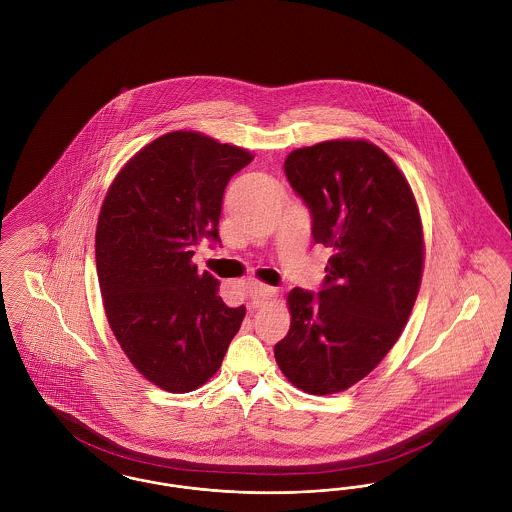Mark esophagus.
<instances>
[{
  "label": "esophagus",
  "instance_id": "esophagus-1",
  "mask_svg": "<svg viewBox=\"0 0 512 512\" xmlns=\"http://www.w3.org/2000/svg\"><path fill=\"white\" fill-rule=\"evenodd\" d=\"M251 305L253 307H263V305H267L268 301H272L278 292H276V288H270V286H263V284H257V286H253L251 290Z\"/></svg>",
  "mask_w": 512,
  "mask_h": 512
}]
</instances>
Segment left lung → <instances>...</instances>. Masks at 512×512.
Returning <instances> with one entry per match:
<instances>
[{"instance_id":"8db88e82","label":"left lung","mask_w":512,"mask_h":512,"mask_svg":"<svg viewBox=\"0 0 512 512\" xmlns=\"http://www.w3.org/2000/svg\"><path fill=\"white\" fill-rule=\"evenodd\" d=\"M284 172L315 244L332 255L317 293L288 295L292 324L274 357L295 388L338 393L376 368L409 320L424 265L420 215L405 176L365 140L295 149Z\"/></svg>"}]
</instances>
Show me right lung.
Wrapping results in <instances>:
<instances>
[{"label": "right lung", "instance_id": "1", "mask_svg": "<svg viewBox=\"0 0 512 512\" xmlns=\"http://www.w3.org/2000/svg\"><path fill=\"white\" fill-rule=\"evenodd\" d=\"M253 155L199 132H169L140 149L99 213L96 265L103 307L122 351L171 393L203 386L238 334L245 307H228L219 280L192 257L220 244L226 184Z\"/></svg>", "mask_w": 512, "mask_h": 512}]
</instances>
